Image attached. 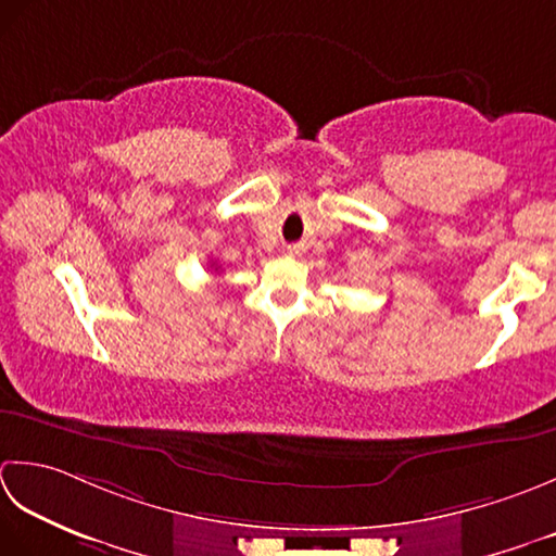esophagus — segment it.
<instances>
[{"mask_svg":"<svg viewBox=\"0 0 556 556\" xmlns=\"http://www.w3.org/2000/svg\"><path fill=\"white\" fill-rule=\"evenodd\" d=\"M288 254H300V247H288Z\"/></svg>","mask_w":556,"mask_h":556,"instance_id":"obj_1","label":"esophagus"}]
</instances>
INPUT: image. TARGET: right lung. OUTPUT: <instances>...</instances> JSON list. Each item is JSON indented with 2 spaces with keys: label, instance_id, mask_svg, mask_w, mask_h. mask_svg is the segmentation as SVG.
<instances>
[{
  "label": "right lung",
  "instance_id": "add662e5",
  "mask_svg": "<svg viewBox=\"0 0 556 556\" xmlns=\"http://www.w3.org/2000/svg\"><path fill=\"white\" fill-rule=\"evenodd\" d=\"M215 270H218V268H215Z\"/></svg>",
  "mask_w": 556,
  "mask_h": 556
}]
</instances>
